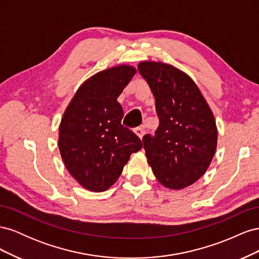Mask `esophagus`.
<instances>
[{
	"label": "esophagus",
	"mask_w": 259,
	"mask_h": 259,
	"mask_svg": "<svg viewBox=\"0 0 259 259\" xmlns=\"http://www.w3.org/2000/svg\"><path fill=\"white\" fill-rule=\"evenodd\" d=\"M134 133H135V134H136L140 139H142L143 136H144V134H145V131H144L143 127H137V128L134 130Z\"/></svg>",
	"instance_id": "34e87169"
}]
</instances>
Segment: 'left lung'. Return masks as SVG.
Segmentation results:
<instances>
[{
	"label": "left lung",
	"instance_id": "1",
	"mask_svg": "<svg viewBox=\"0 0 259 259\" xmlns=\"http://www.w3.org/2000/svg\"><path fill=\"white\" fill-rule=\"evenodd\" d=\"M138 71L155 99L159 126L143 138L156 179L184 189L204 175L217 146L213 112L191 77L163 62H139Z\"/></svg>",
	"mask_w": 259,
	"mask_h": 259
}]
</instances>
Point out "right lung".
Returning <instances> with one entry per match:
<instances>
[{
	"instance_id": "obj_1",
	"label": "right lung",
	"mask_w": 259,
	"mask_h": 259,
	"mask_svg": "<svg viewBox=\"0 0 259 259\" xmlns=\"http://www.w3.org/2000/svg\"><path fill=\"white\" fill-rule=\"evenodd\" d=\"M136 69L121 65L91 76L76 91L62 116L58 147L72 177L85 189L101 192L120 177L132 153L143 148L121 124L117 97Z\"/></svg>"
}]
</instances>
